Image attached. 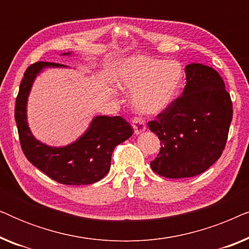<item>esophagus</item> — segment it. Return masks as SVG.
<instances>
[{
	"instance_id": "34e87169",
	"label": "esophagus",
	"mask_w": 249,
	"mask_h": 249,
	"mask_svg": "<svg viewBox=\"0 0 249 249\" xmlns=\"http://www.w3.org/2000/svg\"><path fill=\"white\" fill-rule=\"evenodd\" d=\"M132 128L135 130V135H141L142 132L146 130V124L145 122L139 118L132 119Z\"/></svg>"
}]
</instances>
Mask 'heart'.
Masks as SVG:
<instances>
[{"mask_svg":"<svg viewBox=\"0 0 249 249\" xmlns=\"http://www.w3.org/2000/svg\"><path fill=\"white\" fill-rule=\"evenodd\" d=\"M177 61L132 56L120 67L118 86L132 93V104L142 114H158L173 103L182 84Z\"/></svg>","mask_w":249,"mask_h":249,"instance_id":"b5f03b06","label":"heart"}]
</instances>
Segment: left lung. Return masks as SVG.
Returning a JSON list of instances; mask_svg holds the SVG:
<instances>
[{"mask_svg":"<svg viewBox=\"0 0 249 249\" xmlns=\"http://www.w3.org/2000/svg\"><path fill=\"white\" fill-rule=\"evenodd\" d=\"M181 96L148 122L161 141L151 168L171 179L189 178L206 171L226 146L232 120L230 94L213 68L190 63Z\"/></svg>","mask_w":249,"mask_h":249,"instance_id":"8db88e82","label":"left lung"}]
</instances>
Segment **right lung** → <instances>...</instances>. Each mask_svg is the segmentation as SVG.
<instances>
[{"instance_id":"right-lung-1","label":"right lung","mask_w":249,"mask_h":249,"mask_svg":"<svg viewBox=\"0 0 249 249\" xmlns=\"http://www.w3.org/2000/svg\"><path fill=\"white\" fill-rule=\"evenodd\" d=\"M61 55H71L70 52ZM46 68H68L64 64L36 62L25 71L16 101L15 118L23 154L37 169L63 185H90L107 175L117 145L134 134L121 117L96 115L87 130L69 145L54 147L34 137L27 120V103L33 84Z\"/></svg>"}]
</instances>
